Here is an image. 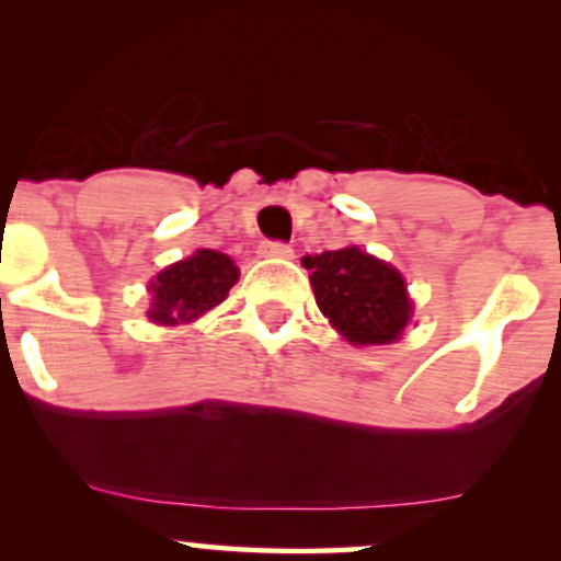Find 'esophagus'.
I'll use <instances>...</instances> for the list:
<instances>
[{
  "label": "esophagus",
  "instance_id": "1",
  "mask_svg": "<svg viewBox=\"0 0 561 561\" xmlns=\"http://www.w3.org/2000/svg\"><path fill=\"white\" fill-rule=\"evenodd\" d=\"M261 255L263 259H293V248L287 242H263Z\"/></svg>",
  "mask_w": 561,
  "mask_h": 561
}]
</instances>
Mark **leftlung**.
<instances>
[{
	"instance_id": "1",
	"label": "left lung",
	"mask_w": 561,
	"mask_h": 561,
	"mask_svg": "<svg viewBox=\"0 0 561 561\" xmlns=\"http://www.w3.org/2000/svg\"><path fill=\"white\" fill-rule=\"evenodd\" d=\"M319 311L351 345H390L411 321L405 282L390 263L351 244L306 255Z\"/></svg>"
}]
</instances>
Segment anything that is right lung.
Instances as JSON below:
<instances>
[{
    "label": "right lung",
    "mask_w": 561,
    "mask_h": 561,
    "mask_svg": "<svg viewBox=\"0 0 561 561\" xmlns=\"http://www.w3.org/2000/svg\"><path fill=\"white\" fill-rule=\"evenodd\" d=\"M237 279H240V268L229 255L208 248L197 250L190 259L171 263L150 282L152 302L147 319L163 327L195 321L227 300Z\"/></svg>",
    "instance_id": "add662e5"
}]
</instances>
